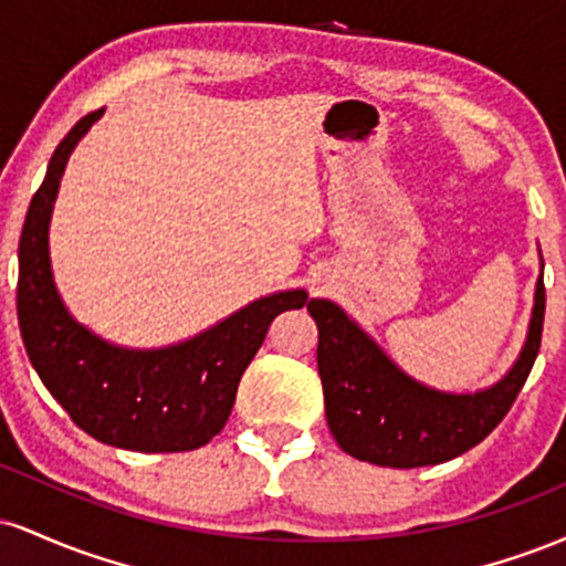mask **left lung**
I'll return each mask as SVG.
<instances>
[{
  "instance_id": "8db88e82",
  "label": "left lung",
  "mask_w": 566,
  "mask_h": 566,
  "mask_svg": "<svg viewBox=\"0 0 566 566\" xmlns=\"http://www.w3.org/2000/svg\"><path fill=\"white\" fill-rule=\"evenodd\" d=\"M308 314L319 327L316 365L337 447L350 458L386 469L447 463L490 437L535 365L545 314L543 255L527 340L509 373L482 391H439L409 378L333 301L314 297Z\"/></svg>"
}]
</instances>
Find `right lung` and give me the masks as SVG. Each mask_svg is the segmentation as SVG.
<instances>
[{
	"label": "right lung",
	"instance_id": "add662e5",
	"mask_svg": "<svg viewBox=\"0 0 566 566\" xmlns=\"http://www.w3.org/2000/svg\"><path fill=\"white\" fill-rule=\"evenodd\" d=\"M103 112L87 114L55 148L31 199L18 247V319L44 388L84 433L133 452H188L229 420L239 380L271 322L303 308L305 290H282L247 303L205 333L165 348H125L103 340L69 314L50 265V218L71 151Z\"/></svg>",
	"mask_w": 566,
	"mask_h": 566
}]
</instances>
